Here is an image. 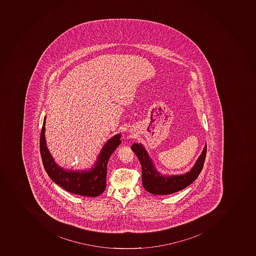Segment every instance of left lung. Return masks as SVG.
<instances>
[{
	"label": "left lung",
	"instance_id": "1",
	"mask_svg": "<svg viewBox=\"0 0 256 256\" xmlns=\"http://www.w3.org/2000/svg\"><path fill=\"white\" fill-rule=\"evenodd\" d=\"M131 149L142 166V182L144 189L152 194L164 196L175 193L190 185L202 171L206 153V144L190 172L180 175L166 176L157 171L148 153L142 144H134Z\"/></svg>",
	"mask_w": 256,
	"mask_h": 256
}]
</instances>
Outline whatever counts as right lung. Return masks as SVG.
<instances>
[{
	"mask_svg": "<svg viewBox=\"0 0 256 256\" xmlns=\"http://www.w3.org/2000/svg\"><path fill=\"white\" fill-rule=\"evenodd\" d=\"M46 119L44 116L40 138V148L44 167L48 175L54 182L68 192L88 197L99 196L106 190L108 159L122 142L120 134L108 140L101 149L94 167L89 170L69 171L56 164L48 149L44 136Z\"/></svg>",
	"mask_w": 256,
	"mask_h": 256,
	"instance_id": "right-lung-1",
	"label": "right lung"
}]
</instances>
